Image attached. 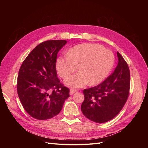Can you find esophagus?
<instances>
[{
	"label": "esophagus",
	"instance_id": "34e87169",
	"mask_svg": "<svg viewBox=\"0 0 148 148\" xmlns=\"http://www.w3.org/2000/svg\"><path fill=\"white\" fill-rule=\"evenodd\" d=\"M77 92V90H75V89H70L69 90V95H73L75 92Z\"/></svg>",
	"mask_w": 148,
	"mask_h": 148
}]
</instances>
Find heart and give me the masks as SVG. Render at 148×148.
Segmentation results:
<instances>
[{
    "label": "heart",
    "instance_id": "obj_1",
    "mask_svg": "<svg viewBox=\"0 0 148 148\" xmlns=\"http://www.w3.org/2000/svg\"><path fill=\"white\" fill-rule=\"evenodd\" d=\"M114 63L113 53L97 44L77 45L68 54L59 56L56 60V69L59 75L66 78V86L81 88L88 84H97L103 82L110 73Z\"/></svg>",
    "mask_w": 148,
    "mask_h": 148
}]
</instances>
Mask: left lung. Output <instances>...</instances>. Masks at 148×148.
I'll return each instance as SVG.
<instances>
[{"mask_svg": "<svg viewBox=\"0 0 148 148\" xmlns=\"http://www.w3.org/2000/svg\"><path fill=\"white\" fill-rule=\"evenodd\" d=\"M117 55L118 63L113 73L97 86L83 90L84 99L81 110L88 119L94 122L104 123L113 119L128 99L130 69L119 52Z\"/></svg>", "mask_w": 148, "mask_h": 148, "instance_id": "obj_1", "label": "left lung"}]
</instances>
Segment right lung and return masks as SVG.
Returning a JSON list of instances; mask_svg holds the SVG:
<instances>
[{
    "instance_id": "1",
    "label": "right lung",
    "mask_w": 148,
    "mask_h": 148,
    "mask_svg": "<svg viewBox=\"0 0 148 148\" xmlns=\"http://www.w3.org/2000/svg\"><path fill=\"white\" fill-rule=\"evenodd\" d=\"M66 40L44 41L23 61L17 79V93L26 112L35 119L46 120L58 114L69 89L57 77V54Z\"/></svg>"
}]
</instances>
